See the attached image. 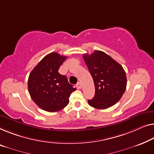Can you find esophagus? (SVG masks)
I'll return each mask as SVG.
<instances>
[{"mask_svg":"<svg viewBox=\"0 0 154 154\" xmlns=\"http://www.w3.org/2000/svg\"><path fill=\"white\" fill-rule=\"evenodd\" d=\"M76 88L77 89H79V90H80V89L82 88V85L80 82H78V83L76 84Z\"/></svg>","mask_w":154,"mask_h":154,"instance_id":"esophagus-1","label":"esophagus"}]
</instances>
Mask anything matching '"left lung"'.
<instances>
[{
	"label": "left lung",
	"mask_w": 154,
	"mask_h": 154,
	"mask_svg": "<svg viewBox=\"0 0 154 154\" xmlns=\"http://www.w3.org/2000/svg\"><path fill=\"white\" fill-rule=\"evenodd\" d=\"M83 59L95 87V95L88 100L89 105L97 109L114 106L126 90L127 80L123 67L103 51L84 54Z\"/></svg>",
	"instance_id": "left-lung-1"
}]
</instances>
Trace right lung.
Wrapping results in <instances>:
<instances>
[{
    "mask_svg": "<svg viewBox=\"0 0 154 154\" xmlns=\"http://www.w3.org/2000/svg\"><path fill=\"white\" fill-rule=\"evenodd\" d=\"M66 56L53 52L46 55L29 75L28 92L42 110L57 112L67 106L71 94L75 90L58 69Z\"/></svg>",
    "mask_w": 154,
    "mask_h": 154,
    "instance_id": "add662e5",
    "label": "right lung"
}]
</instances>
